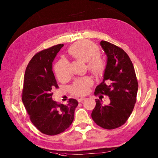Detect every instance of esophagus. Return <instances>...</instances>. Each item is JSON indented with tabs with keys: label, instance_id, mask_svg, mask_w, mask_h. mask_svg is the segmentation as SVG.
Returning <instances> with one entry per match:
<instances>
[{
	"label": "esophagus",
	"instance_id": "obj_1",
	"mask_svg": "<svg viewBox=\"0 0 158 158\" xmlns=\"http://www.w3.org/2000/svg\"><path fill=\"white\" fill-rule=\"evenodd\" d=\"M84 100H85V98H80L78 99V102H83Z\"/></svg>",
	"mask_w": 158,
	"mask_h": 158
}]
</instances>
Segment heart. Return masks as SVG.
<instances>
[{"mask_svg": "<svg viewBox=\"0 0 158 158\" xmlns=\"http://www.w3.org/2000/svg\"><path fill=\"white\" fill-rule=\"evenodd\" d=\"M69 54L76 60L87 62V66L90 72L95 75H101L106 69V62L99 56L100 49L96 45L88 41H81L74 43L68 49ZM54 70L57 78L60 81L68 79L70 76L69 62L62 59L56 64ZM92 80L85 77L79 79L74 82L70 88L73 95L81 96L89 92Z\"/></svg>", "mask_w": 158, "mask_h": 158, "instance_id": "obj_1", "label": "heart"}]
</instances>
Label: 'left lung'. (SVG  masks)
Masks as SVG:
<instances>
[{"instance_id": "1", "label": "left lung", "mask_w": 158, "mask_h": 158, "mask_svg": "<svg viewBox=\"0 0 158 158\" xmlns=\"http://www.w3.org/2000/svg\"><path fill=\"white\" fill-rule=\"evenodd\" d=\"M107 56L103 81L96 88L94 94L108 96L110 104L103 105L96 100L92 117L97 125L107 130L123 125L132 113L138 92L135 68L123 50L105 41L100 43Z\"/></svg>"}]
</instances>
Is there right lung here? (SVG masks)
<instances>
[{"mask_svg":"<svg viewBox=\"0 0 158 158\" xmlns=\"http://www.w3.org/2000/svg\"><path fill=\"white\" fill-rule=\"evenodd\" d=\"M63 44L46 49L32 57L26 67L22 90V102L30 119L40 132L47 135L63 132L74 119L77 100L70 98L67 105L52 100L53 88H58L52 62Z\"/></svg>","mask_w":158,"mask_h":158,"instance_id":"right-lung-1","label":"right lung"}]
</instances>
